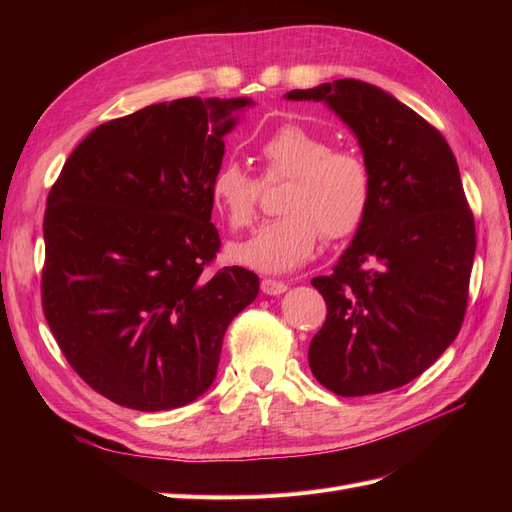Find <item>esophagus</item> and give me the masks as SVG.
<instances>
[{
    "label": "esophagus",
    "mask_w": 512,
    "mask_h": 512,
    "mask_svg": "<svg viewBox=\"0 0 512 512\" xmlns=\"http://www.w3.org/2000/svg\"><path fill=\"white\" fill-rule=\"evenodd\" d=\"M260 288H262V292L265 294H282V292H286L288 290V284L286 282H280V280H271V277H265V280L260 282Z\"/></svg>",
    "instance_id": "esophagus-1"
}]
</instances>
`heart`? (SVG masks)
<instances>
[{
  "mask_svg": "<svg viewBox=\"0 0 512 512\" xmlns=\"http://www.w3.org/2000/svg\"><path fill=\"white\" fill-rule=\"evenodd\" d=\"M262 181L288 177L277 209L280 218L232 247V258L265 273H284L312 258L320 235L329 241L354 235L374 200V175L352 149H333L329 138L299 123H286L258 143ZM260 185L237 162H224L209 183V203L237 232L256 220Z\"/></svg>",
  "mask_w": 512,
  "mask_h": 512,
  "instance_id": "1",
  "label": "heart"
}]
</instances>
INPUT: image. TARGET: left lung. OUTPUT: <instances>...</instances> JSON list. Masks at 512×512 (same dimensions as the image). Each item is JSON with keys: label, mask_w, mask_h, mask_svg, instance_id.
Returning a JSON list of instances; mask_svg holds the SVG:
<instances>
[{"label": "left lung", "mask_w": 512, "mask_h": 512, "mask_svg": "<svg viewBox=\"0 0 512 512\" xmlns=\"http://www.w3.org/2000/svg\"><path fill=\"white\" fill-rule=\"evenodd\" d=\"M286 100L324 102L354 132L374 175L365 222L312 286L327 320L309 369L342 397L408 384L457 337L476 250L474 218L444 136L380 87L339 79Z\"/></svg>", "instance_id": "left-lung-1"}]
</instances>
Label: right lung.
<instances>
[{"label": "right lung", "instance_id": "obj_1", "mask_svg": "<svg viewBox=\"0 0 512 512\" xmlns=\"http://www.w3.org/2000/svg\"><path fill=\"white\" fill-rule=\"evenodd\" d=\"M250 98H181L106 121L46 198L42 309L72 369L123 408L173 410L215 380L230 320L258 297L220 252L209 183Z\"/></svg>", "mask_w": 512, "mask_h": 512}]
</instances>
